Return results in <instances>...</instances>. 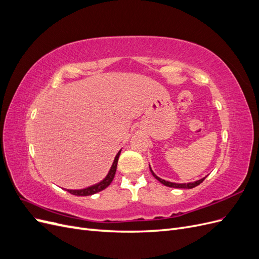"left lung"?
Instances as JSON below:
<instances>
[{
	"label": "left lung",
	"mask_w": 259,
	"mask_h": 259,
	"mask_svg": "<svg viewBox=\"0 0 259 259\" xmlns=\"http://www.w3.org/2000/svg\"><path fill=\"white\" fill-rule=\"evenodd\" d=\"M149 167H150V165H149ZM150 170H151V173H152L153 177L158 179L159 182H160L161 184H163L164 186H167V187H170V188H182V189H191V188H194V187L199 186V185L203 182V180H204V179L206 178V176H205L204 178L199 179V180H197V182H193V183H188V184H176V183H170V182H166V180H164V179H161L160 177H158V176H156V175L153 173V170L151 169V167H150Z\"/></svg>",
	"instance_id": "obj_1"
}]
</instances>
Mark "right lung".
<instances>
[{
    "mask_svg": "<svg viewBox=\"0 0 259 259\" xmlns=\"http://www.w3.org/2000/svg\"><path fill=\"white\" fill-rule=\"evenodd\" d=\"M120 153H121V150L117 152V154L115 155L114 161L112 163V166H111L110 170H109L108 175L103 180H101L100 183H98L96 185H93V186L88 187V188H84V189H79V190L68 189V192L73 194V195H79V197H86V195H92L94 193H97V192H99L101 190L106 189V188L112 183V180L114 178L115 171H116V166H117V161H119Z\"/></svg>",
    "mask_w": 259,
    "mask_h": 259,
    "instance_id": "add662e5",
    "label": "right lung"
}]
</instances>
